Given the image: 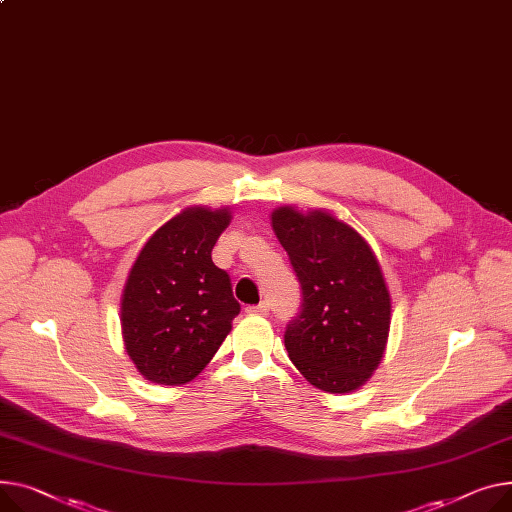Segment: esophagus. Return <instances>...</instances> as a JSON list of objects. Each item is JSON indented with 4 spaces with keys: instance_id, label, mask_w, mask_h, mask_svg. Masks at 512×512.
Masks as SVG:
<instances>
[{
    "instance_id": "1",
    "label": "esophagus",
    "mask_w": 512,
    "mask_h": 512,
    "mask_svg": "<svg viewBox=\"0 0 512 512\" xmlns=\"http://www.w3.org/2000/svg\"><path fill=\"white\" fill-rule=\"evenodd\" d=\"M249 315H261V317H265L267 313H269V304L267 302H259V304H255V306H247L245 309Z\"/></svg>"
}]
</instances>
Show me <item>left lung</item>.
Segmentation results:
<instances>
[{
	"label": "left lung",
	"mask_w": 512,
	"mask_h": 512,
	"mask_svg": "<svg viewBox=\"0 0 512 512\" xmlns=\"http://www.w3.org/2000/svg\"><path fill=\"white\" fill-rule=\"evenodd\" d=\"M302 288L300 313L284 344L302 377L327 393L362 387L383 360L391 296L377 255L364 238L329 212H271Z\"/></svg>",
	"instance_id": "8db88e82"
}]
</instances>
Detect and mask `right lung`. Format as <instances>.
Listing matches in <instances>:
<instances>
[{
    "mask_svg": "<svg viewBox=\"0 0 512 512\" xmlns=\"http://www.w3.org/2000/svg\"><path fill=\"white\" fill-rule=\"evenodd\" d=\"M230 210L187 208L162 224L131 265L121 296V331L146 381L185 385L208 366L241 304L212 261Z\"/></svg>",
    "mask_w": 512,
    "mask_h": 512,
    "instance_id": "add662e5",
    "label": "right lung"
}]
</instances>
